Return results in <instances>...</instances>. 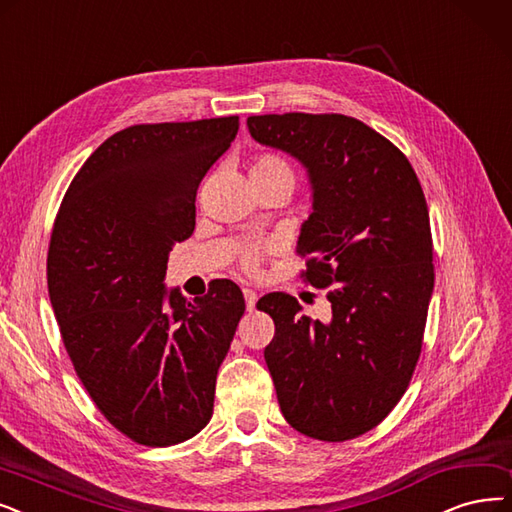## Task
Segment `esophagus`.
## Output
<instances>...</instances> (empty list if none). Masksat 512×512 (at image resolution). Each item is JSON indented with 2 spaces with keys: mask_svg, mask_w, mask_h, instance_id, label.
Wrapping results in <instances>:
<instances>
[{
  "mask_svg": "<svg viewBox=\"0 0 512 512\" xmlns=\"http://www.w3.org/2000/svg\"><path fill=\"white\" fill-rule=\"evenodd\" d=\"M243 298H245V306H248V311H252L254 306H256L258 294H256L254 290H250V288H245V290H243Z\"/></svg>",
  "mask_w": 512,
  "mask_h": 512,
  "instance_id": "1",
  "label": "esophagus"
}]
</instances>
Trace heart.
<instances>
[{
    "mask_svg": "<svg viewBox=\"0 0 512 512\" xmlns=\"http://www.w3.org/2000/svg\"><path fill=\"white\" fill-rule=\"evenodd\" d=\"M252 174H288V176L294 178V174H292V170L288 166V161L281 159L279 155H273V153H260V155H256L252 159V163H250V176ZM264 248H267V245H264V243L245 245V248L241 250V264H243V267L248 269V271L258 269Z\"/></svg>",
    "mask_w": 512,
    "mask_h": 512,
    "instance_id": "b5f03b06",
    "label": "heart"
}]
</instances>
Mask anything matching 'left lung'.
Masks as SVG:
<instances>
[{"label": "left lung", "instance_id": "obj_1", "mask_svg": "<svg viewBox=\"0 0 512 512\" xmlns=\"http://www.w3.org/2000/svg\"><path fill=\"white\" fill-rule=\"evenodd\" d=\"M254 140L306 168L313 212L302 224V277L327 288L332 319L273 292L264 361L281 414L319 441L355 439L403 397L422 351L435 267L426 199L412 163L382 134L338 113L252 115Z\"/></svg>", "mask_w": 512, "mask_h": 512}]
</instances>
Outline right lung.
Returning <instances> with one entry per match:
<instances>
[{"mask_svg": "<svg viewBox=\"0 0 512 512\" xmlns=\"http://www.w3.org/2000/svg\"><path fill=\"white\" fill-rule=\"evenodd\" d=\"M239 117L130 126L86 159L48 250V292L75 372L119 433L149 447L195 437L245 311L231 279L187 300L166 290L174 243L195 229L199 182Z\"/></svg>", "mask_w": 512, "mask_h": 512, "instance_id": "right-lung-1", "label": "right lung"}]
</instances>
